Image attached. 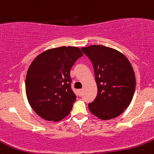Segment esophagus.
<instances>
[{"instance_id":"esophagus-1","label":"esophagus","mask_w":154,"mask_h":154,"mask_svg":"<svg viewBox=\"0 0 154 154\" xmlns=\"http://www.w3.org/2000/svg\"><path fill=\"white\" fill-rule=\"evenodd\" d=\"M77 92H78L79 95H81L82 93H83V89H78V90H77Z\"/></svg>"}]
</instances>
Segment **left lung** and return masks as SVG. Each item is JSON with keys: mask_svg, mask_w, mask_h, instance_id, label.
I'll use <instances>...</instances> for the list:
<instances>
[{"mask_svg": "<svg viewBox=\"0 0 154 154\" xmlns=\"http://www.w3.org/2000/svg\"><path fill=\"white\" fill-rule=\"evenodd\" d=\"M92 62L98 87L96 98L88 104L89 110L103 120L118 117L128 107L135 89L132 65L120 52L102 45L81 48Z\"/></svg>", "mask_w": 154, "mask_h": 154, "instance_id": "1", "label": "left lung"}]
</instances>
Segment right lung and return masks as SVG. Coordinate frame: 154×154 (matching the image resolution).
I'll use <instances>...</instances> for the list:
<instances>
[{"label": "right lung", "instance_id": "1", "mask_svg": "<svg viewBox=\"0 0 154 154\" xmlns=\"http://www.w3.org/2000/svg\"><path fill=\"white\" fill-rule=\"evenodd\" d=\"M81 56L78 47H61L43 52L31 62L25 92L31 107L44 120L60 121L71 112L77 97L70 71Z\"/></svg>", "mask_w": 154, "mask_h": 154}]
</instances>
